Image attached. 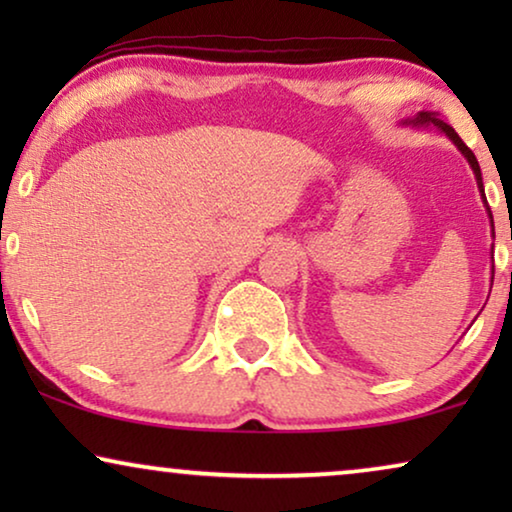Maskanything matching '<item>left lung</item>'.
Returning a JSON list of instances; mask_svg holds the SVG:
<instances>
[{
    "label": "left lung",
    "instance_id": "obj_1",
    "mask_svg": "<svg viewBox=\"0 0 512 512\" xmlns=\"http://www.w3.org/2000/svg\"><path fill=\"white\" fill-rule=\"evenodd\" d=\"M405 123H410V125H436V128H438L440 132H445V135L452 139L454 146H457V149H459L461 153H464V158L468 160V165H471V170H473V174H475V181H478V188H480L482 202H485L489 219H492V209H489V205H487V198H485V186H482V172H480L478 158H475V153H473L471 149H468V146H466L464 142H461V137L457 135V132H454V128H450V125H447L445 121H440V118H436V114H429V111H419L417 118H412V121H405ZM492 228H494V221H492ZM492 282H494V277H492Z\"/></svg>",
    "mask_w": 512,
    "mask_h": 512
}]
</instances>
